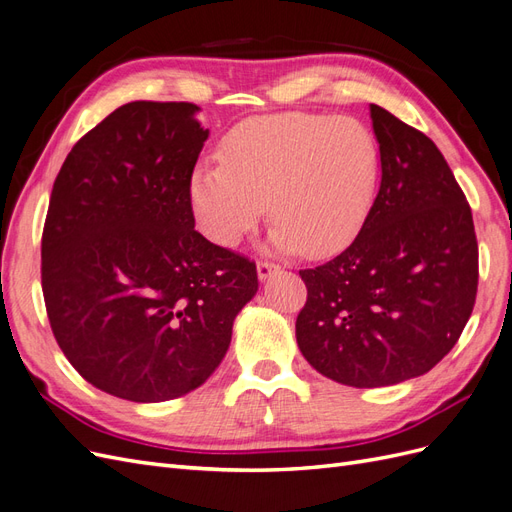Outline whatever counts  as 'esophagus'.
I'll return each mask as SVG.
<instances>
[{
  "mask_svg": "<svg viewBox=\"0 0 512 512\" xmlns=\"http://www.w3.org/2000/svg\"><path fill=\"white\" fill-rule=\"evenodd\" d=\"M256 271H258V280L260 282H267L273 273H280L282 267L280 265H273V262H258Z\"/></svg>",
  "mask_w": 512,
  "mask_h": 512,
  "instance_id": "esophagus-1",
  "label": "esophagus"
}]
</instances>
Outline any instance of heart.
Segmentation results:
<instances>
[{
    "mask_svg": "<svg viewBox=\"0 0 512 512\" xmlns=\"http://www.w3.org/2000/svg\"><path fill=\"white\" fill-rule=\"evenodd\" d=\"M380 147L363 121L305 113L245 121L228 136L224 162L196 166L190 205L203 235L237 245L267 211L282 252L342 250L376 200Z\"/></svg>",
    "mask_w": 512,
    "mask_h": 512,
    "instance_id": "b5f03b06",
    "label": "heart"
}]
</instances>
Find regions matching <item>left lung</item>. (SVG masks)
<instances>
[{"instance_id":"1","label":"left lung","mask_w":512,"mask_h":512,"mask_svg":"<svg viewBox=\"0 0 512 512\" xmlns=\"http://www.w3.org/2000/svg\"><path fill=\"white\" fill-rule=\"evenodd\" d=\"M380 188L356 239L299 271L297 344L316 371L376 389L423 376L451 352L476 301L472 211L440 149L378 104Z\"/></svg>"}]
</instances>
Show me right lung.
<instances>
[{"label": "right lung", "instance_id": "right-lung-1", "mask_svg": "<svg viewBox=\"0 0 512 512\" xmlns=\"http://www.w3.org/2000/svg\"><path fill=\"white\" fill-rule=\"evenodd\" d=\"M190 102L119 106L72 147L42 235L59 348L96 389L158 404L205 384L256 265L194 230L190 179L209 130Z\"/></svg>", "mask_w": 512, "mask_h": 512}]
</instances>
